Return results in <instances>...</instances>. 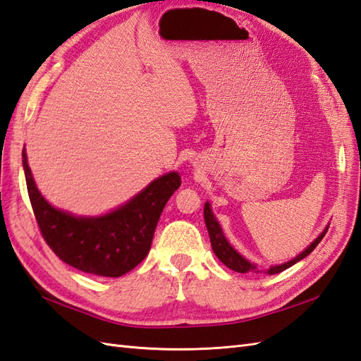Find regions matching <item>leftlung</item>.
Listing matches in <instances>:
<instances>
[{
  "label": "left lung",
  "mask_w": 361,
  "mask_h": 361,
  "mask_svg": "<svg viewBox=\"0 0 361 361\" xmlns=\"http://www.w3.org/2000/svg\"><path fill=\"white\" fill-rule=\"evenodd\" d=\"M204 217H205V225H207V230L209 234V242H211V247H213V251L217 256V259L221 260L225 267H228L230 269L235 271V272H242V274H259V272H265V274H279V272H282L285 269H288L289 267H293L294 263L300 262L302 259H305L306 256H310V254L314 251V248L317 247L320 243V240L324 237V234L328 233V228L329 225H326V228L320 233V235L315 239L314 242H311L310 247H307L305 251H302L298 256H295L294 259H291L289 262L282 263V265H272L268 269H262L259 268L256 263H251L248 259H245L240 252H237L233 247L231 243L228 242V239L225 237L221 224L217 222V219L213 213V209H211V204L207 202L205 208H204Z\"/></svg>",
  "instance_id": "8db88e82"
}]
</instances>
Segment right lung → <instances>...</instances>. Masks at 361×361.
<instances>
[{"mask_svg":"<svg viewBox=\"0 0 361 361\" xmlns=\"http://www.w3.org/2000/svg\"><path fill=\"white\" fill-rule=\"evenodd\" d=\"M23 166L44 240L67 265L102 277L124 276L147 257L164 207L180 187L179 173L170 171L109 213L75 216L49 204L41 195L25 148Z\"/></svg>","mask_w":361,"mask_h":361,"instance_id":"add662e5","label":"right lung"}]
</instances>
